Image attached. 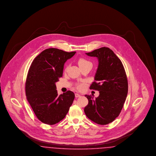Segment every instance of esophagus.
Segmentation results:
<instances>
[{"instance_id": "obj_1", "label": "esophagus", "mask_w": 156, "mask_h": 156, "mask_svg": "<svg viewBox=\"0 0 156 156\" xmlns=\"http://www.w3.org/2000/svg\"><path fill=\"white\" fill-rule=\"evenodd\" d=\"M81 96L80 94H75V98H78V97H80Z\"/></svg>"}]
</instances>
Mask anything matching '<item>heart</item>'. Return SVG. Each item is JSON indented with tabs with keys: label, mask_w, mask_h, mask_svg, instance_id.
<instances>
[{
	"label": "heart",
	"mask_w": 156,
	"mask_h": 156,
	"mask_svg": "<svg viewBox=\"0 0 156 156\" xmlns=\"http://www.w3.org/2000/svg\"><path fill=\"white\" fill-rule=\"evenodd\" d=\"M78 65L80 67L82 66H84V65H86V64H91V63L88 61V60H87L85 58H81L80 59H78ZM78 89H81L82 85H79L78 87Z\"/></svg>",
	"instance_id": "1"
}]
</instances>
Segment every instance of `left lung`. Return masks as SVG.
<instances>
[{
  "mask_svg": "<svg viewBox=\"0 0 156 156\" xmlns=\"http://www.w3.org/2000/svg\"><path fill=\"white\" fill-rule=\"evenodd\" d=\"M98 59L95 81L90 89L99 91L95 99L85 95L88 104L84 108L86 116L98 125L112 122L122 111L128 92L126 72L120 59L108 47H101L86 53Z\"/></svg>",
  "mask_w": 156,
  "mask_h": 156,
  "instance_id": "8db88e82",
  "label": "left lung"
}]
</instances>
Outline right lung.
<instances>
[{
	"mask_svg": "<svg viewBox=\"0 0 156 156\" xmlns=\"http://www.w3.org/2000/svg\"><path fill=\"white\" fill-rule=\"evenodd\" d=\"M75 52L48 48L38 55L30 66L26 95L37 118L45 124L52 125L64 119L74 101V93L71 90L58 95L55 82L62 76L65 62Z\"/></svg>",
	"mask_w": 156,
	"mask_h": 156,
	"instance_id": "1",
	"label": "right lung"
}]
</instances>
